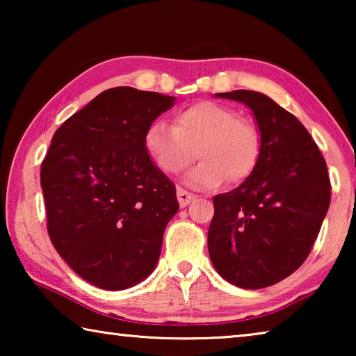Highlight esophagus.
I'll return each mask as SVG.
<instances>
[{"label":"esophagus","mask_w":356,"mask_h":356,"mask_svg":"<svg viewBox=\"0 0 356 356\" xmlns=\"http://www.w3.org/2000/svg\"><path fill=\"white\" fill-rule=\"evenodd\" d=\"M177 200H179L180 207H186L193 200H195V195H191V193L185 191L184 188H177Z\"/></svg>","instance_id":"obj_1"}]
</instances>
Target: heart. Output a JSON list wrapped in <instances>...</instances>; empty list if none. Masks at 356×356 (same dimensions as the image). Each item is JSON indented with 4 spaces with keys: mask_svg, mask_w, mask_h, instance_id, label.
I'll return each instance as SVG.
<instances>
[{
    "mask_svg": "<svg viewBox=\"0 0 356 356\" xmlns=\"http://www.w3.org/2000/svg\"><path fill=\"white\" fill-rule=\"evenodd\" d=\"M144 149L159 170L177 174L196 154L202 160L185 176L195 188H216L238 184L254 171L261 154V136L250 119L237 116L231 106L201 100L174 116V127L154 120L144 134Z\"/></svg>",
    "mask_w": 356,
    "mask_h": 356,
    "instance_id": "b5f03b06",
    "label": "heart"
}]
</instances>
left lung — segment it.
Listing matches in <instances>:
<instances>
[{
  "mask_svg": "<svg viewBox=\"0 0 356 356\" xmlns=\"http://www.w3.org/2000/svg\"><path fill=\"white\" fill-rule=\"evenodd\" d=\"M215 95L252 111L261 154L242 185L213 197L210 261L237 287L273 286L305 262L321 231L331 200L327 163L305 125L265 94Z\"/></svg>",
  "mask_w": 356,
  "mask_h": 356,
  "instance_id": "left-lung-1",
  "label": "left lung"
}]
</instances>
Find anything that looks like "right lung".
I'll return each mask as SVG.
<instances>
[{
    "instance_id": "1",
    "label": "right lung",
    "mask_w": 356,
    "mask_h": 356,
    "mask_svg": "<svg viewBox=\"0 0 356 356\" xmlns=\"http://www.w3.org/2000/svg\"><path fill=\"white\" fill-rule=\"evenodd\" d=\"M176 97L106 89L55 131L40 166L47 229L69 267L105 291L154 272L176 186L144 149V134Z\"/></svg>"
}]
</instances>
